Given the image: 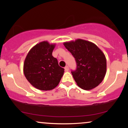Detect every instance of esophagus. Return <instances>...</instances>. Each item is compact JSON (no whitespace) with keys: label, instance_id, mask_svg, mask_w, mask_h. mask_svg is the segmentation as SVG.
<instances>
[{"label":"esophagus","instance_id":"34e87169","mask_svg":"<svg viewBox=\"0 0 128 128\" xmlns=\"http://www.w3.org/2000/svg\"><path fill=\"white\" fill-rule=\"evenodd\" d=\"M64 70H65L66 71H68V70H69V66H66L65 67H64Z\"/></svg>","mask_w":128,"mask_h":128}]
</instances>
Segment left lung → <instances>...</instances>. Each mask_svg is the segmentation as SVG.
<instances>
[{
	"instance_id": "left-lung-1",
	"label": "left lung",
	"mask_w": 128,
	"mask_h": 128,
	"mask_svg": "<svg viewBox=\"0 0 128 128\" xmlns=\"http://www.w3.org/2000/svg\"><path fill=\"white\" fill-rule=\"evenodd\" d=\"M64 45L76 61V69L71 73L77 84L88 90L100 84L106 73V62L97 45L80 39L64 42Z\"/></svg>"
}]
</instances>
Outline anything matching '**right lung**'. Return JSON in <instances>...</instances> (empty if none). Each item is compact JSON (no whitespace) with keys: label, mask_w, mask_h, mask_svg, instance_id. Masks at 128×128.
<instances>
[{"label":"right lung","mask_w":128,"mask_h":128,"mask_svg":"<svg viewBox=\"0 0 128 128\" xmlns=\"http://www.w3.org/2000/svg\"><path fill=\"white\" fill-rule=\"evenodd\" d=\"M55 45L41 42L31 48L24 64V73L28 81L41 90H50L58 85L64 69L52 56Z\"/></svg>","instance_id":"obj_1"}]
</instances>
